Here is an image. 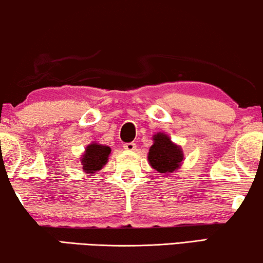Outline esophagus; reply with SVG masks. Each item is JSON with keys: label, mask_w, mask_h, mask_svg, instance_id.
Listing matches in <instances>:
<instances>
[{"label": "esophagus", "mask_w": 263, "mask_h": 263, "mask_svg": "<svg viewBox=\"0 0 263 263\" xmlns=\"http://www.w3.org/2000/svg\"><path fill=\"white\" fill-rule=\"evenodd\" d=\"M123 147H124V149H127V151H129V152L136 149V144H135L134 142H127V143H124Z\"/></svg>", "instance_id": "1"}]
</instances>
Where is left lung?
I'll return each mask as SVG.
<instances>
[{
    "label": "left lung",
    "mask_w": 263,
    "mask_h": 263,
    "mask_svg": "<svg viewBox=\"0 0 263 263\" xmlns=\"http://www.w3.org/2000/svg\"><path fill=\"white\" fill-rule=\"evenodd\" d=\"M154 143L149 148L148 160L151 166L159 173H172L179 168L182 161V151L165 134L154 136Z\"/></svg>",
    "instance_id": "1"
}]
</instances>
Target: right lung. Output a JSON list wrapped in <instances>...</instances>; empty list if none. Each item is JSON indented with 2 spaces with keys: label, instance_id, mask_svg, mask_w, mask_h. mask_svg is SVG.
<instances>
[{
  "label": "right lung",
  "instance_id": "add662e5",
  "mask_svg": "<svg viewBox=\"0 0 263 263\" xmlns=\"http://www.w3.org/2000/svg\"><path fill=\"white\" fill-rule=\"evenodd\" d=\"M110 147L102 144L92 143L89 144L85 149V154L82 158L83 170L85 173H95L103 167L110 154Z\"/></svg>",
  "mask_w": 263,
  "mask_h": 263
}]
</instances>
